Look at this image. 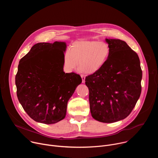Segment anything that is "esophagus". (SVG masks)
<instances>
[{
    "instance_id": "obj_1",
    "label": "esophagus",
    "mask_w": 158,
    "mask_h": 158,
    "mask_svg": "<svg viewBox=\"0 0 158 158\" xmlns=\"http://www.w3.org/2000/svg\"><path fill=\"white\" fill-rule=\"evenodd\" d=\"M81 78H82V83H84V82H85V75H83V74H81Z\"/></svg>"
}]
</instances>
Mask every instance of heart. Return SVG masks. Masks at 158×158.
Here are the masks:
<instances>
[{
  "label": "heart",
  "instance_id": "1",
  "mask_svg": "<svg viewBox=\"0 0 158 158\" xmlns=\"http://www.w3.org/2000/svg\"><path fill=\"white\" fill-rule=\"evenodd\" d=\"M110 53L109 45L104 42L80 40L73 43L71 50L64 55V65L68 71L77 66L86 74H94L99 71L107 61Z\"/></svg>",
  "mask_w": 158,
  "mask_h": 158
}]
</instances>
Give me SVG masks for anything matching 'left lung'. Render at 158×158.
Instances as JSON below:
<instances>
[{
  "mask_svg": "<svg viewBox=\"0 0 158 158\" xmlns=\"http://www.w3.org/2000/svg\"><path fill=\"white\" fill-rule=\"evenodd\" d=\"M109 57L98 72L85 77L92 117L112 123L127 117L141 93L142 70L136 52L120 39H106Z\"/></svg>",
  "mask_w": 158,
  "mask_h": 158,
  "instance_id": "left-lung-1",
  "label": "left lung"
}]
</instances>
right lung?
<instances>
[{
    "mask_svg": "<svg viewBox=\"0 0 158 158\" xmlns=\"http://www.w3.org/2000/svg\"><path fill=\"white\" fill-rule=\"evenodd\" d=\"M65 50L64 42L37 43L19 61L17 96L36 122L51 124L64 119L67 102L82 82L79 74L64 72Z\"/></svg>",
    "mask_w": 158,
    "mask_h": 158,
    "instance_id": "1",
    "label": "right lung"
}]
</instances>
